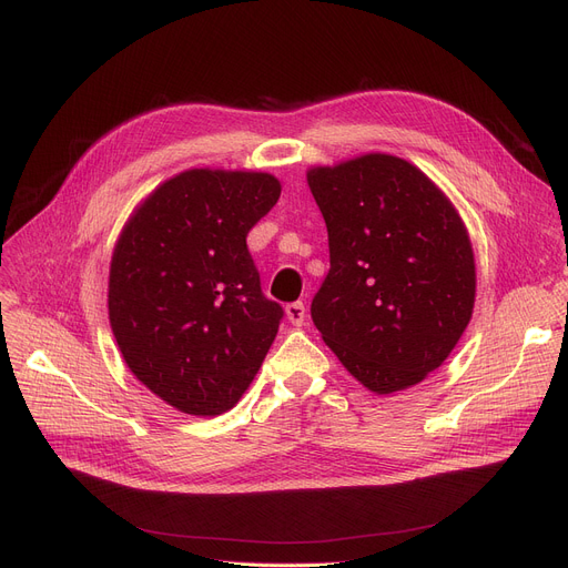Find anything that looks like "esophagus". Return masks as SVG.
Masks as SVG:
<instances>
[{"label": "esophagus", "mask_w": 568, "mask_h": 568, "mask_svg": "<svg viewBox=\"0 0 568 568\" xmlns=\"http://www.w3.org/2000/svg\"><path fill=\"white\" fill-rule=\"evenodd\" d=\"M285 313H287V320H290L294 326H302L304 320H306V306H304L302 302L287 304V306H285Z\"/></svg>", "instance_id": "esophagus-1"}]
</instances>
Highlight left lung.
Instances as JSON below:
<instances>
[{
  "instance_id": "8db88e82",
  "label": "left lung",
  "mask_w": 568,
  "mask_h": 568,
  "mask_svg": "<svg viewBox=\"0 0 568 568\" xmlns=\"http://www.w3.org/2000/svg\"><path fill=\"white\" fill-rule=\"evenodd\" d=\"M308 186L332 264L311 317L371 392H403L444 364L469 324L467 230L422 170L389 154L313 168Z\"/></svg>"
}]
</instances>
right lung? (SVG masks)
I'll list each match as a JSON object with an SVG mask.
<instances>
[{
	"label": "right lung",
	"instance_id": "add662e5",
	"mask_svg": "<svg viewBox=\"0 0 568 568\" xmlns=\"http://www.w3.org/2000/svg\"><path fill=\"white\" fill-rule=\"evenodd\" d=\"M278 197L266 172L189 170L149 195L119 236L112 334L168 405L223 414L260 371L285 313L262 294L246 236Z\"/></svg>",
	"mask_w": 568,
	"mask_h": 568
}]
</instances>
